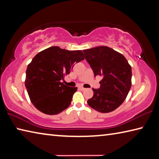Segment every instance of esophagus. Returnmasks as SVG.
<instances>
[{"label": "esophagus", "mask_w": 159, "mask_h": 159, "mask_svg": "<svg viewBox=\"0 0 159 159\" xmlns=\"http://www.w3.org/2000/svg\"><path fill=\"white\" fill-rule=\"evenodd\" d=\"M80 89L82 90V91H84V90H85V88H84L83 86H80Z\"/></svg>", "instance_id": "obj_1"}]
</instances>
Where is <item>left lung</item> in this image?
I'll return each instance as SVG.
<instances>
[{"mask_svg":"<svg viewBox=\"0 0 159 159\" xmlns=\"http://www.w3.org/2000/svg\"><path fill=\"white\" fill-rule=\"evenodd\" d=\"M95 76H102L100 88L93 89L87 102L100 113L113 111L126 99L131 86V67L121 53L107 46L84 50Z\"/></svg>","mask_w":159,"mask_h":159,"instance_id":"8db88e82","label":"left lung"}]
</instances>
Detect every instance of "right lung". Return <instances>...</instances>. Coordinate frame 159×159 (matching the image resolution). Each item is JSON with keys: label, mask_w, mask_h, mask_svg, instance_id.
Segmentation results:
<instances>
[{"label": "right lung", "mask_w": 159, "mask_h": 159, "mask_svg": "<svg viewBox=\"0 0 159 159\" xmlns=\"http://www.w3.org/2000/svg\"><path fill=\"white\" fill-rule=\"evenodd\" d=\"M85 58L82 50L52 46L34 56L28 65L25 85L30 101L45 114L56 115L69 107L77 87H69L61 80L70 73L75 63Z\"/></svg>", "instance_id": "right-lung-1"}]
</instances>
